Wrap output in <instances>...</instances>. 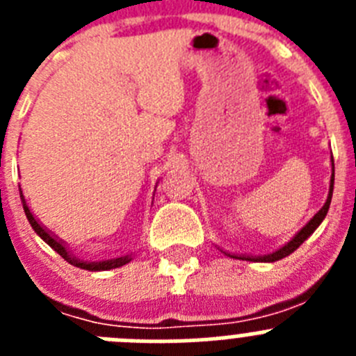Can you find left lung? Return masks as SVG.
Masks as SVG:
<instances>
[{
	"mask_svg": "<svg viewBox=\"0 0 356 356\" xmlns=\"http://www.w3.org/2000/svg\"><path fill=\"white\" fill-rule=\"evenodd\" d=\"M333 180H335V165H333V156H332V178H330V188H328V197H326L325 205L321 207L319 212L316 213V216L310 219V221L307 222V225L303 226V228L298 232V234L294 235V237L291 238V241L287 242V244H284L282 248H278L276 251H273V253L269 254H241V253H229V251H222L221 248L219 250L222 251L225 254H228V257H232V259H238V260H250V262H276V260H282L285 259V257H289L291 253H294L298 248L303 244L305 241H307L310 235L316 232L317 228H319V225L323 222V219L326 217V213H328V209H330V203H332V194H333Z\"/></svg>",
	"mask_w": 356,
	"mask_h": 356,
	"instance_id": "obj_1",
	"label": "left lung"
}]
</instances>
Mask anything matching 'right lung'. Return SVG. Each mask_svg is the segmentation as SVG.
<instances>
[{
  "label": "right lung",
  "mask_w": 356,
  "mask_h": 356,
  "mask_svg": "<svg viewBox=\"0 0 356 356\" xmlns=\"http://www.w3.org/2000/svg\"><path fill=\"white\" fill-rule=\"evenodd\" d=\"M19 194H21V201H23V209H24V213H26V219L28 222L31 225V228L35 229V234L39 235L40 238H42L46 244H48L51 250H55L56 253L60 254L62 259L67 260L71 266L74 267H80V269H85V271H108V269H115V267H122L127 266L128 262H131V253H127V254H121V257H118V259H108V260H102V262H89V260H81L78 259L76 254H72L71 251H69L67 244H65L62 238H58L56 235H53L51 232H49L46 226H42L39 222V219H35V216L31 213L30 207L26 205V200H24V194L23 191L19 188Z\"/></svg>",
  "instance_id": "1"
}]
</instances>
